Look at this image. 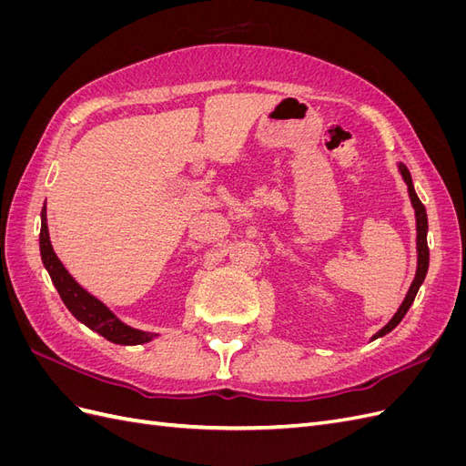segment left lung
Returning a JSON list of instances; mask_svg holds the SVG:
<instances>
[{
  "label": "left lung",
  "mask_w": 466,
  "mask_h": 466,
  "mask_svg": "<svg viewBox=\"0 0 466 466\" xmlns=\"http://www.w3.org/2000/svg\"><path fill=\"white\" fill-rule=\"evenodd\" d=\"M400 173H402V178L408 185V194H410V200H412V206H414V211H416V231H418V237H416V245H418V270H416V278L412 281L410 289H408L406 298L400 305V309L397 313H394V317L385 324L383 329H380L371 340H375V338H380L389 334L397 324L404 319V315L408 313V309H410V305L414 303L416 299V293L420 289V286L424 284L426 279V274H428V266H430V248H428V214H426V208L424 204L420 202L418 194L414 190V185H412V177H410V171L404 165H400Z\"/></svg>",
  "instance_id": "8db88e82"
}]
</instances>
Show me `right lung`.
I'll return each mask as SVG.
<instances>
[{
    "label": "right lung",
    "mask_w": 466,
    "mask_h": 466,
    "mask_svg": "<svg viewBox=\"0 0 466 466\" xmlns=\"http://www.w3.org/2000/svg\"><path fill=\"white\" fill-rule=\"evenodd\" d=\"M40 257L45 262L46 270L54 281L56 289H58L64 305L72 311V315L81 320L91 330L105 336L106 340L122 344V346H136L149 342L155 334L136 330L128 324H124L120 319L115 317V313L108 311L105 303L93 298L91 293L83 289L77 281L67 274L60 258L56 257V252L50 245L48 237V223H46V206L42 208V225H40Z\"/></svg>",
    "instance_id": "obj_1"
}]
</instances>
